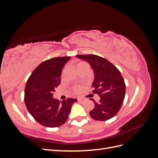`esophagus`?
Instances as JSON below:
<instances>
[{
	"instance_id": "1",
	"label": "esophagus",
	"mask_w": 158,
	"mask_h": 158,
	"mask_svg": "<svg viewBox=\"0 0 158 158\" xmlns=\"http://www.w3.org/2000/svg\"><path fill=\"white\" fill-rule=\"evenodd\" d=\"M78 101L79 102H84L85 101V99L82 98H78Z\"/></svg>"
}]
</instances>
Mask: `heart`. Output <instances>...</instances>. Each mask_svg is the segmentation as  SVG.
I'll use <instances>...</instances> for the list:
<instances>
[{
  "label": "heart",
  "instance_id": "1",
  "mask_svg": "<svg viewBox=\"0 0 158 158\" xmlns=\"http://www.w3.org/2000/svg\"><path fill=\"white\" fill-rule=\"evenodd\" d=\"M85 64V63H78L77 65H76V66H79L80 64ZM79 89H80V88L79 87H75L74 88V91L75 92H78V91H79Z\"/></svg>",
  "mask_w": 158,
  "mask_h": 158
}]
</instances>
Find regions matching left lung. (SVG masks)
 Segmentation results:
<instances>
[{"label": "left lung", "instance_id": "8db88e82", "mask_svg": "<svg viewBox=\"0 0 158 158\" xmlns=\"http://www.w3.org/2000/svg\"><path fill=\"white\" fill-rule=\"evenodd\" d=\"M88 62L94 70V80L92 86L93 93L100 97L99 102L89 112L94 120L104 121L113 118L120 110L125 96L126 85L117 67L107 59L95 55H76Z\"/></svg>", "mask_w": 158, "mask_h": 158}]
</instances>
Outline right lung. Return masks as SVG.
I'll return each instance as SVG.
<instances>
[{"mask_svg":"<svg viewBox=\"0 0 158 158\" xmlns=\"http://www.w3.org/2000/svg\"><path fill=\"white\" fill-rule=\"evenodd\" d=\"M70 56L55 57L41 63L27 81L24 102L28 111L40 125L58 127L67 121L73 104L78 100L67 98L60 102L52 98L60 83L64 66Z\"/></svg>","mask_w":158,"mask_h":158,"instance_id":"add662e5","label":"right lung"}]
</instances>
